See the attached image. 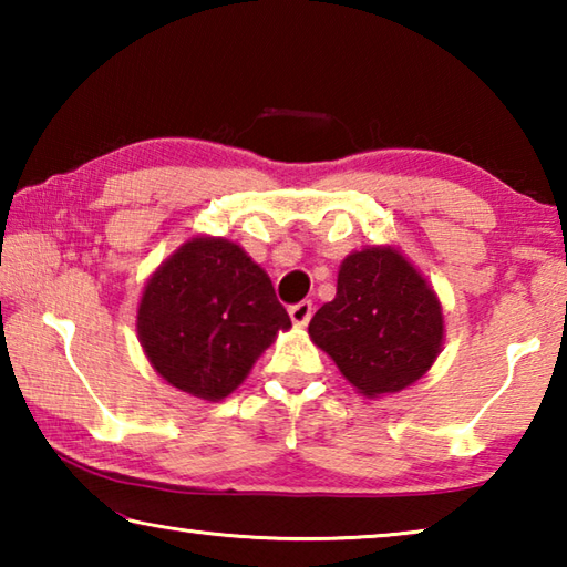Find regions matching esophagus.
<instances>
[{
  "instance_id": "esophagus-1",
  "label": "esophagus",
  "mask_w": 567,
  "mask_h": 567,
  "mask_svg": "<svg viewBox=\"0 0 567 567\" xmlns=\"http://www.w3.org/2000/svg\"><path fill=\"white\" fill-rule=\"evenodd\" d=\"M312 318V302L310 300H302L290 307V320L297 324V328H305L307 322Z\"/></svg>"
}]
</instances>
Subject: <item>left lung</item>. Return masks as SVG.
Segmentation results:
<instances>
[{
	"label": "left lung",
	"instance_id": "1",
	"mask_svg": "<svg viewBox=\"0 0 567 567\" xmlns=\"http://www.w3.org/2000/svg\"><path fill=\"white\" fill-rule=\"evenodd\" d=\"M312 342L364 398L405 390L443 350V307L395 247H364L342 260L338 295L310 320Z\"/></svg>",
	"mask_w": 567,
	"mask_h": 567
}]
</instances>
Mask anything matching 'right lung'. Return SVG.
I'll return each instance as SVG.
<instances>
[{
    "label": "right lung",
    "mask_w": 567,
    "mask_h": 567,
    "mask_svg": "<svg viewBox=\"0 0 567 567\" xmlns=\"http://www.w3.org/2000/svg\"><path fill=\"white\" fill-rule=\"evenodd\" d=\"M272 280L225 237H192L162 262L137 307V334L152 368L199 400H225L257 358L290 330Z\"/></svg>",
    "instance_id": "obj_1"
}]
</instances>
